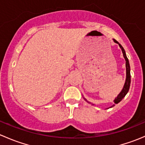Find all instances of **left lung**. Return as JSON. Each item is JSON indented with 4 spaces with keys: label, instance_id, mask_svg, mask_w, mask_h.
I'll use <instances>...</instances> for the list:
<instances>
[{
    "label": "left lung",
    "instance_id": "left-lung-1",
    "mask_svg": "<svg viewBox=\"0 0 145 145\" xmlns=\"http://www.w3.org/2000/svg\"><path fill=\"white\" fill-rule=\"evenodd\" d=\"M114 41L115 43H118V45H119V47L121 48L123 54L124 58H125V67H126V79H125V84H124L123 88V90H121V92L120 93V94L117 96V97H116V99L114 100V103L118 104V102H121V101L123 100V98L125 97V95L128 93V90H129L130 86H131V72H130V71H131V69H130V64H129V62H128V59L127 58L126 55H125V50H124L123 48L121 46V44H119V43H118V42L116 40L114 39Z\"/></svg>",
    "mask_w": 145,
    "mask_h": 145
}]
</instances>
